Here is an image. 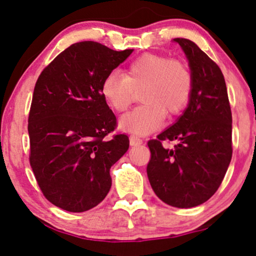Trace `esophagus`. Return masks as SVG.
<instances>
[{
  "instance_id": "34e87169",
  "label": "esophagus",
  "mask_w": 256,
  "mask_h": 256,
  "mask_svg": "<svg viewBox=\"0 0 256 256\" xmlns=\"http://www.w3.org/2000/svg\"><path fill=\"white\" fill-rule=\"evenodd\" d=\"M129 142H130V146H136L142 144L143 141H142L141 138H136V136L132 135L130 138H129Z\"/></svg>"
}]
</instances>
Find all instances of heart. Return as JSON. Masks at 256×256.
Masks as SVG:
<instances>
[{
  "label": "heart",
  "mask_w": 256,
  "mask_h": 256,
  "mask_svg": "<svg viewBox=\"0 0 256 256\" xmlns=\"http://www.w3.org/2000/svg\"><path fill=\"white\" fill-rule=\"evenodd\" d=\"M140 90H142L140 100L144 104L124 115L118 127L124 132L143 136L160 127L164 113L172 116L188 106L192 93V76L180 62L144 54L129 62L124 76L108 73L100 86L104 102L116 113L128 110L134 93Z\"/></svg>",
  "instance_id": "b5f03b06"
}]
</instances>
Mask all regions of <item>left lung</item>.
<instances>
[{
  "label": "left lung",
  "mask_w": 256,
  "mask_h": 256,
  "mask_svg": "<svg viewBox=\"0 0 256 256\" xmlns=\"http://www.w3.org/2000/svg\"><path fill=\"white\" fill-rule=\"evenodd\" d=\"M188 60L192 93L172 126L150 140L146 174L166 204L190 208L208 200L225 177L232 158V112L219 66L192 40L174 38ZM163 140H176L172 150Z\"/></svg>",
  "instance_id": "1"
}]
</instances>
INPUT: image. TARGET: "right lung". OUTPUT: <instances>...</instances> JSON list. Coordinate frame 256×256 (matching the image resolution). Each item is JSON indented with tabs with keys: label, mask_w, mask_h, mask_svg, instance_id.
I'll list each match as a JSON object with an SVG mask.
<instances>
[{
	"label": "right lung",
	"mask_w": 256,
	"mask_h": 256,
	"mask_svg": "<svg viewBox=\"0 0 256 256\" xmlns=\"http://www.w3.org/2000/svg\"><path fill=\"white\" fill-rule=\"evenodd\" d=\"M132 51L80 42L59 54L37 80L28 121L30 166L45 198L65 211L100 204L110 190L112 166L129 148L127 135L106 138L116 118L100 86Z\"/></svg>",
	"instance_id": "right-lung-1"
}]
</instances>
